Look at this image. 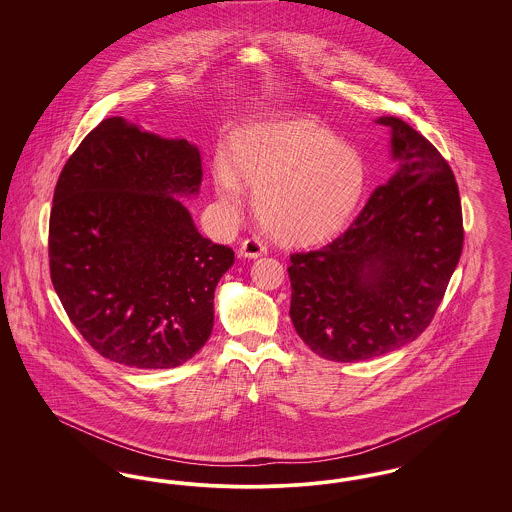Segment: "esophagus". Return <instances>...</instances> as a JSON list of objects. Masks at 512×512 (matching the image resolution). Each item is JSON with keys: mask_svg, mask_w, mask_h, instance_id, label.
I'll return each mask as SVG.
<instances>
[{"mask_svg": "<svg viewBox=\"0 0 512 512\" xmlns=\"http://www.w3.org/2000/svg\"><path fill=\"white\" fill-rule=\"evenodd\" d=\"M265 253H267V245L263 244L259 238H247L240 247V255L247 257V259H257Z\"/></svg>", "mask_w": 512, "mask_h": 512, "instance_id": "obj_1", "label": "esophagus"}]
</instances>
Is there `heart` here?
Masks as SVG:
<instances>
[{
    "label": "heart",
    "mask_w": 512,
    "mask_h": 512,
    "mask_svg": "<svg viewBox=\"0 0 512 512\" xmlns=\"http://www.w3.org/2000/svg\"><path fill=\"white\" fill-rule=\"evenodd\" d=\"M240 180L255 190V213L268 232L293 245L326 242L355 215L368 184L363 153L317 122H257L234 136L230 165L215 167L226 203Z\"/></svg>",
    "instance_id": "1"
}]
</instances>
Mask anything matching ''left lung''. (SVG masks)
I'll use <instances>...</instances> for the list:
<instances>
[{
  "label": "left lung",
  "mask_w": 512,
  "mask_h": 512,
  "mask_svg": "<svg viewBox=\"0 0 512 512\" xmlns=\"http://www.w3.org/2000/svg\"><path fill=\"white\" fill-rule=\"evenodd\" d=\"M391 130L397 171L332 244L293 253L290 317L318 357L357 363L416 340L432 322L463 251L455 174L413 126Z\"/></svg>",
  "instance_id": "1"
}]
</instances>
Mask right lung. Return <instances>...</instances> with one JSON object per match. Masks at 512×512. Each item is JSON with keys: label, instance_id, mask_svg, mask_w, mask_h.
I'll return each instance as SVG.
<instances>
[{"label": "right lung", "instance_id": "add662e5", "mask_svg": "<svg viewBox=\"0 0 512 512\" xmlns=\"http://www.w3.org/2000/svg\"><path fill=\"white\" fill-rule=\"evenodd\" d=\"M201 155L111 117L59 174L49 272L76 330L101 357L174 368L209 340L215 288L234 251L203 238L180 199L199 194Z\"/></svg>", "mask_w": 512, "mask_h": 512}]
</instances>
